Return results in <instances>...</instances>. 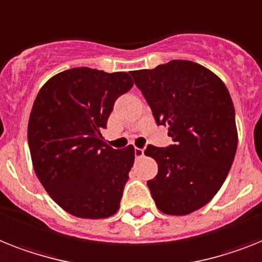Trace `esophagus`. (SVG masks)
Returning a JSON list of instances; mask_svg holds the SVG:
<instances>
[{
	"label": "esophagus",
	"instance_id": "1",
	"mask_svg": "<svg viewBox=\"0 0 262 262\" xmlns=\"http://www.w3.org/2000/svg\"><path fill=\"white\" fill-rule=\"evenodd\" d=\"M135 156L136 159H141L144 156V149H141V148H135Z\"/></svg>",
	"mask_w": 262,
	"mask_h": 262
}]
</instances>
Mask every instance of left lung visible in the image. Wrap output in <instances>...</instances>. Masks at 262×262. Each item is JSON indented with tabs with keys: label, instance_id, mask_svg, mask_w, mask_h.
<instances>
[{
	"label": "left lung",
	"instance_id": "8db88e82",
	"mask_svg": "<svg viewBox=\"0 0 262 262\" xmlns=\"http://www.w3.org/2000/svg\"><path fill=\"white\" fill-rule=\"evenodd\" d=\"M157 125L168 126L173 145H148L157 175L148 180L157 208L187 215L206 206L230 171L238 144L234 105L212 71L190 60L130 71Z\"/></svg>",
	"mask_w": 262,
	"mask_h": 262
}]
</instances>
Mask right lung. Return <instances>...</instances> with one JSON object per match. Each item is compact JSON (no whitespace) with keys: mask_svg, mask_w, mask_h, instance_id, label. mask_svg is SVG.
<instances>
[{"mask_svg":"<svg viewBox=\"0 0 262 262\" xmlns=\"http://www.w3.org/2000/svg\"><path fill=\"white\" fill-rule=\"evenodd\" d=\"M133 87L127 72L66 70L40 89L28 122L36 176L64 211L78 218L114 215L135 163V148L102 138L114 102Z\"/></svg>","mask_w":262,"mask_h":262,"instance_id":"1","label":"right lung"}]
</instances>
